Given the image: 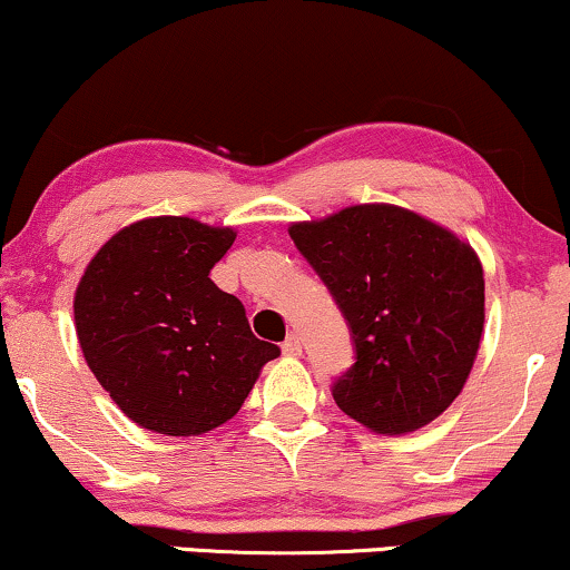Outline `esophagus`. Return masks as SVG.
I'll use <instances>...</instances> for the list:
<instances>
[{
	"label": "esophagus",
	"instance_id": "obj_1",
	"mask_svg": "<svg viewBox=\"0 0 570 570\" xmlns=\"http://www.w3.org/2000/svg\"><path fill=\"white\" fill-rule=\"evenodd\" d=\"M281 352H284L286 357H297L302 352V338L297 334H292L284 344H281Z\"/></svg>",
	"mask_w": 570,
	"mask_h": 570
}]
</instances>
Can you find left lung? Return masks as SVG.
<instances>
[{
    "instance_id": "obj_1",
    "label": "left lung",
    "mask_w": 570,
    "mask_h": 570,
    "mask_svg": "<svg viewBox=\"0 0 570 570\" xmlns=\"http://www.w3.org/2000/svg\"><path fill=\"white\" fill-rule=\"evenodd\" d=\"M289 236L355 338V365L334 384L338 410L384 436L442 415L463 392L484 334L476 249L386 202L297 220Z\"/></svg>"
}]
</instances>
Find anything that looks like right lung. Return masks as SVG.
Segmentation results:
<instances>
[{
  "instance_id": "add662e5",
  "label": "right lung",
  "mask_w": 570,
  "mask_h": 570,
  "mask_svg": "<svg viewBox=\"0 0 570 570\" xmlns=\"http://www.w3.org/2000/svg\"><path fill=\"white\" fill-rule=\"evenodd\" d=\"M232 226L184 215L112 234L76 286L83 360L136 426L199 436L232 421L278 347L252 334L244 305L213 284Z\"/></svg>"
}]
</instances>
